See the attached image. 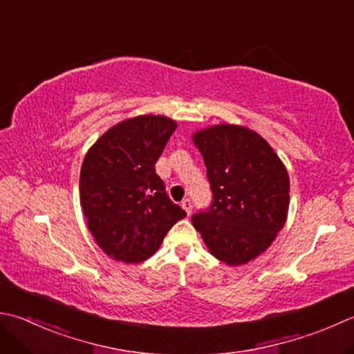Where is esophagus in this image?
<instances>
[{"mask_svg": "<svg viewBox=\"0 0 354 354\" xmlns=\"http://www.w3.org/2000/svg\"><path fill=\"white\" fill-rule=\"evenodd\" d=\"M183 209L187 212V214H190L192 213V209H193V203H192V199H189V198H187V199H184L183 201Z\"/></svg>", "mask_w": 354, "mask_h": 354, "instance_id": "obj_1", "label": "esophagus"}]
</instances>
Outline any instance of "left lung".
<instances>
[{"instance_id":"1","label":"left lung","mask_w":354,"mask_h":354,"mask_svg":"<svg viewBox=\"0 0 354 354\" xmlns=\"http://www.w3.org/2000/svg\"><path fill=\"white\" fill-rule=\"evenodd\" d=\"M207 167L212 204L192 216L214 258L247 264L274 241L290 204L288 173L250 129L221 124L193 135Z\"/></svg>"}]
</instances>
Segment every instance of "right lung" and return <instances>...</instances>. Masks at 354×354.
<instances>
[{"instance_id": "obj_1", "label": "right lung", "mask_w": 354, "mask_h": 354, "mask_svg": "<svg viewBox=\"0 0 354 354\" xmlns=\"http://www.w3.org/2000/svg\"><path fill=\"white\" fill-rule=\"evenodd\" d=\"M176 122L145 115L107 130L87 151L80 175L81 207L104 253L138 264L155 254L185 212L173 203L155 164Z\"/></svg>"}]
</instances>
